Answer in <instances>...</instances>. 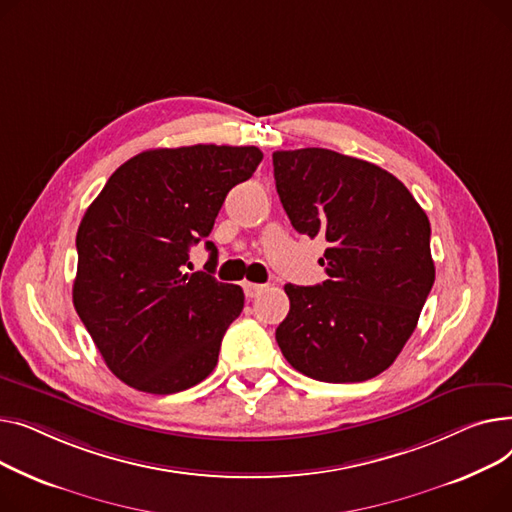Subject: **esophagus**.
I'll use <instances>...</instances> for the list:
<instances>
[{
    "mask_svg": "<svg viewBox=\"0 0 512 512\" xmlns=\"http://www.w3.org/2000/svg\"><path fill=\"white\" fill-rule=\"evenodd\" d=\"M264 289H266V285H260V283H250V281L244 283V293H246V297H256V295L262 293Z\"/></svg>",
    "mask_w": 512,
    "mask_h": 512,
    "instance_id": "34e87169",
    "label": "esophagus"
}]
</instances>
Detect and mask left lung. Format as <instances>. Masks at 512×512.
I'll return each mask as SVG.
<instances>
[{
  "label": "left lung",
  "mask_w": 512,
  "mask_h": 512,
  "mask_svg": "<svg viewBox=\"0 0 512 512\" xmlns=\"http://www.w3.org/2000/svg\"><path fill=\"white\" fill-rule=\"evenodd\" d=\"M295 231L324 237L316 287L285 285L277 328L287 362L314 380L364 382L395 362L434 285L430 221L399 179L328 148L273 153Z\"/></svg>",
  "instance_id": "obj_1"
}]
</instances>
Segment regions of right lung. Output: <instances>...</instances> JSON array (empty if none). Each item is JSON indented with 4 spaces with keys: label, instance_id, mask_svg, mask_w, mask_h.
<instances>
[{
    "label": "right lung",
    "instance_id": "add662e5",
    "mask_svg": "<svg viewBox=\"0 0 512 512\" xmlns=\"http://www.w3.org/2000/svg\"><path fill=\"white\" fill-rule=\"evenodd\" d=\"M256 146L194 144L132 157L86 208L76 235L74 308L107 368L150 395H173L215 370L244 310L239 285L186 273L190 246L213 231L227 192L252 177Z\"/></svg>",
    "mask_w": 512,
    "mask_h": 512
}]
</instances>
